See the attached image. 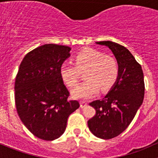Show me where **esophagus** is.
<instances>
[{
    "instance_id": "34e87169",
    "label": "esophagus",
    "mask_w": 158,
    "mask_h": 158,
    "mask_svg": "<svg viewBox=\"0 0 158 158\" xmlns=\"http://www.w3.org/2000/svg\"><path fill=\"white\" fill-rule=\"evenodd\" d=\"M86 106H87V102H86L80 101V107L82 108V109L85 108Z\"/></svg>"
}]
</instances>
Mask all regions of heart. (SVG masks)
<instances>
[{
  "label": "heart",
  "mask_w": 158,
  "mask_h": 158,
  "mask_svg": "<svg viewBox=\"0 0 158 158\" xmlns=\"http://www.w3.org/2000/svg\"><path fill=\"white\" fill-rule=\"evenodd\" d=\"M60 76L63 82L69 88L76 85L80 73L85 79L72 92L73 97L85 100L96 95L98 90H109L119 77V65L115 58L105 55L101 51L85 48L74 56V64L65 61L60 65Z\"/></svg>",
  "instance_id": "1"
}]
</instances>
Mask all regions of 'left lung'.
<instances>
[{
	"instance_id": "1",
	"label": "left lung",
	"mask_w": 158,
	"mask_h": 158,
	"mask_svg": "<svg viewBox=\"0 0 158 158\" xmlns=\"http://www.w3.org/2000/svg\"><path fill=\"white\" fill-rule=\"evenodd\" d=\"M111 49L119 65V77L107 95L89 103L95 114L88 121L89 130L102 139L115 138L135 118L144 95V73L130 51L111 41L96 42Z\"/></svg>"
}]
</instances>
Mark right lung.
Instances as JSON below:
<instances>
[{
	"label": "right lung",
	"instance_id": "obj_1",
	"mask_svg": "<svg viewBox=\"0 0 158 158\" xmlns=\"http://www.w3.org/2000/svg\"><path fill=\"white\" fill-rule=\"evenodd\" d=\"M70 50L57 44L36 47L25 56L16 76L17 114L33 135L45 141L60 138L70 114L79 107L78 101L68 100L69 92L59 72Z\"/></svg>",
	"mask_w": 158,
	"mask_h": 158
}]
</instances>
